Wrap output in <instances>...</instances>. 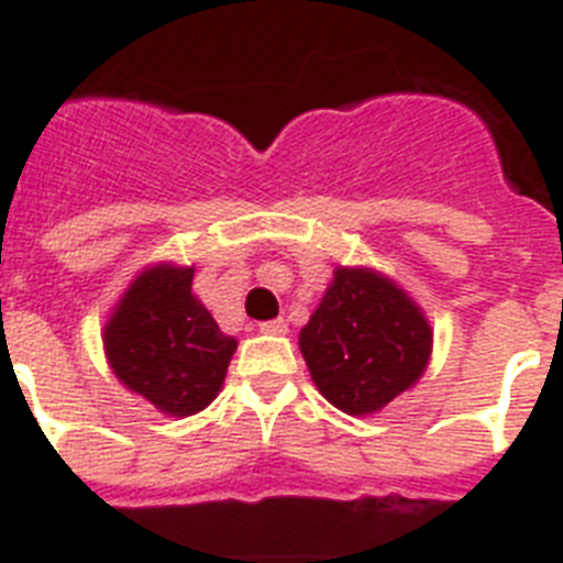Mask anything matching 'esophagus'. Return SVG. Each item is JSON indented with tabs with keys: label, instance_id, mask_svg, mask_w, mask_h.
<instances>
[{
	"label": "esophagus",
	"instance_id": "34e87169",
	"mask_svg": "<svg viewBox=\"0 0 563 563\" xmlns=\"http://www.w3.org/2000/svg\"><path fill=\"white\" fill-rule=\"evenodd\" d=\"M261 331H263V334L280 336V334H286V331H288V322L283 320V317H277V320H266V322H261Z\"/></svg>",
	"mask_w": 563,
	"mask_h": 563
}]
</instances>
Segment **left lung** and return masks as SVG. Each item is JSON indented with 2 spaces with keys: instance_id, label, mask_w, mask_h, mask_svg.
I'll return each mask as SVG.
<instances>
[{
  "instance_id": "left-lung-1",
  "label": "left lung",
  "mask_w": 563,
  "mask_h": 563,
  "mask_svg": "<svg viewBox=\"0 0 563 563\" xmlns=\"http://www.w3.org/2000/svg\"><path fill=\"white\" fill-rule=\"evenodd\" d=\"M433 349L422 309L374 268L336 266L300 331L317 390L351 417L383 410L419 383Z\"/></svg>"
}]
</instances>
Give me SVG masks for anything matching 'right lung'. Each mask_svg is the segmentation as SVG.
Instances as JSON below:
<instances>
[{
  "mask_svg": "<svg viewBox=\"0 0 563 563\" xmlns=\"http://www.w3.org/2000/svg\"><path fill=\"white\" fill-rule=\"evenodd\" d=\"M192 266L144 268L104 325L112 374L169 417L207 408L223 379L238 340L223 334L192 295Z\"/></svg>",
  "mask_w": 563,
  "mask_h": 563,
  "instance_id": "obj_1",
  "label": "right lung"
}]
</instances>
